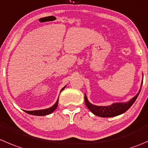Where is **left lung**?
<instances>
[{
    "instance_id": "8db88e82",
    "label": "left lung",
    "mask_w": 148,
    "mask_h": 148,
    "mask_svg": "<svg viewBox=\"0 0 148 148\" xmlns=\"http://www.w3.org/2000/svg\"><path fill=\"white\" fill-rule=\"evenodd\" d=\"M143 82V81H142L141 87H140V90H139V92L134 97H132L130 101L127 102V103H115L108 106H97L90 103L87 100L86 95L84 94V102H85L86 106L93 114L97 116L106 118V117H114L121 115V114L126 112L132 106L133 103L135 102L136 99L137 98L140 92V90H141Z\"/></svg>"
}]
</instances>
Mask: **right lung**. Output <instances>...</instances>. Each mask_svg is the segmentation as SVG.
Masks as SVG:
<instances>
[{
    "mask_svg": "<svg viewBox=\"0 0 148 148\" xmlns=\"http://www.w3.org/2000/svg\"><path fill=\"white\" fill-rule=\"evenodd\" d=\"M66 87V86H65ZM65 87H63L62 90L61 91H62ZM58 99L57 100V101L56 102L55 104L52 106V107L49 108H46V109H42V110H31V111H28V110H24L26 113L29 114H31V115H34V116H46L48 115V114H51L54 111V110L56 109L57 106H58Z\"/></svg>",
    "mask_w": 148,
    "mask_h": 148,
    "instance_id": "1",
    "label": "right lung"
}]
</instances>
